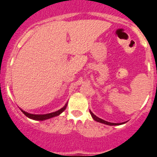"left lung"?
Listing matches in <instances>:
<instances>
[{
  "label": "left lung",
  "mask_w": 157,
  "mask_h": 157,
  "mask_svg": "<svg viewBox=\"0 0 157 157\" xmlns=\"http://www.w3.org/2000/svg\"><path fill=\"white\" fill-rule=\"evenodd\" d=\"M90 112L91 116H92L93 119H94L95 121L97 122H99V123H104V124H106V125H110V126H116V125H121V124H123V123H110V122H107L105 121V120H102V119H100V118H98V116H96L91 111H90Z\"/></svg>",
  "instance_id": "left-lung-1"
}]
</instances>
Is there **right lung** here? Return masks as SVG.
<instances>
[{"instance_id":"right-lung-1","label":"right lung","mask_w":157,"mask_h":157,"mask_svg":"<svg viewBox=\"0 0 157 157\" xmlns=\"http://www.w3.org/2000/svg\"><path fill=\"white\" fill-rule=\"evenodd\" d=\"M67 105V104H66V105H65L62 108V109H60L59 110L56 111V112H52V113H48V114H45V115L30 114V113H28V112H25V111L22 110V109H20V110L22 111V112H23L25 116H27V117L30 118V119H32V120H41V121H42V120H48V119H50V118L55 117V116H59V114H61L62 112H63V111L66 109Z\"/></svg>"}]
</instances>
